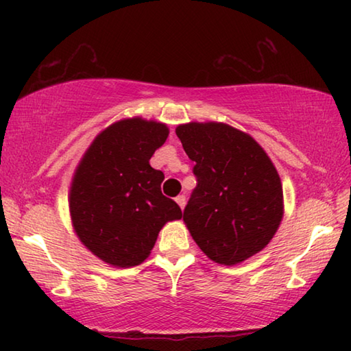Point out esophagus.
I'll use <instances>...</instances> for the list:
<instances>
[{"label":"esophagus","mask_w":351,"mask_h":351,"mask_svg":"<svg viewBox=\"0 0 351 351\" xmlns=\"http://www.w3.org/2000/svg\"><path fill=\"white\" fill-rule=\"evenodd\" d=\"M176 203L181 207V209H184V206H186V195H178Z\"/></svg>","instance_id":"esophagus-1"}]
</instances>
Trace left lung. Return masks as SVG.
<instances>
[{"label":"left lung","mask_w":351,"mask_h":351,"mask_svg":"<svg viewBox=\"0 0 351 351\" xmlns=\"http://www.w3.org/2000/svg\"><path fill=\"white\" fill-rule=\"evenodd\" d=\"M176 136L195 161L197 187L182 215L195 243L229 266L260 252L283 217L282 182L268 154L226 123L190 122Z\"/></svg>","instance_id":"1"}]
</instances>
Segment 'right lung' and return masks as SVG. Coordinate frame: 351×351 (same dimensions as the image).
<instances>
[{"label":"right lung","mask_w":351,"mask_h":351,"mask_svg":"<svg viewBox=\"0 0 351 351\" xmlns=\"http://www.w3.org/2000/svg\"><path fill=\"white\" fill-rule=\"evenodd\" d=\"M169 136L164 123L125 119L104 130L75 170L69 212L80 241L119 268L144 261L162 226L182 212L164 197L150 158Z\"/></svg>","instance_id":"obj_1"}]
</instances>
